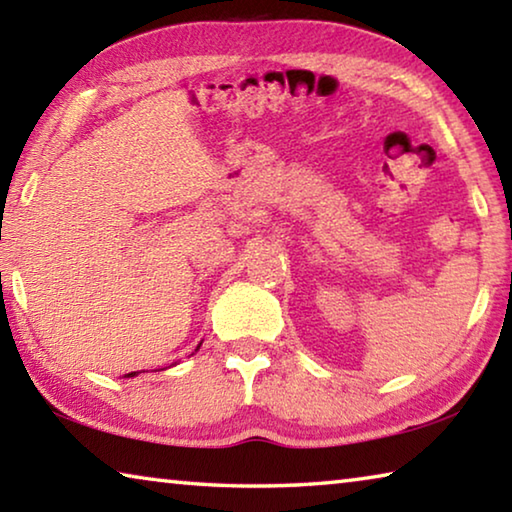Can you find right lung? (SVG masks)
I'll use <instances>...</instances> for the list:
<instances>
[{"instance_id":"right-lung-1","label":"right lung","mask_w":512,"mask_h":512,"mask_svg":"<svg viewBox=\"0 0 512 512\" xmlns=\"http://www.w3.org/2000/svg\"><path fill=\"white\" fill-rule=\"evenodd\" d=\"M198 348H201V345H198ZM137 375V372H128V375L126 377H135Z\"/></svg>"}]
</instances>
